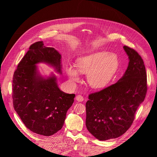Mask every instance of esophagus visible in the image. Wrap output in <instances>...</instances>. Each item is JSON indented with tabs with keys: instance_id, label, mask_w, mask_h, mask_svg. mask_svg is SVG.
Returning <instances> with one entry per match:
<instances>
[{
	"instance_id": "obj_1",
	"label": "esophagus",
	"mask_w": 157,
	"mask_h": 157,
	"mask_svg": "<svg viewBox=\"0 0 157 157\" xmlns=\"http://www.w3.org/2000/svg\"><path fill=\"white\" fill-rule=\"evenodd\" d=\"M76 100L78 101H82L84 100V98L81 95H77V96H76Z\"/></svg>"
}]
</instances>
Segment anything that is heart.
Segmentation results:
<instances>
[{
  "instance_id": "b5f03b06",
  "label": "heart",
  "mask_w": 157,
  "mask_h": 157,
  "mask_svg": "<svg viewBox=\"0 0 157 157\" xmlns=\"http://www.w3.org/2000/svg\"><path fill=\"white\" fill-rule=\"evenodd\" d=\"M118 56L107 51H97L80 57L76 60L78 71L72 65L66 68L70 80L73 82L80 80V73L87 74L88 83L94 88L105 86L111 81L118 67Z\"/></svg>"
}]
</instances>
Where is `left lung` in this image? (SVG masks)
<instances>
[{
    "label": "left lung",
    "instance_id": "8db88e82",
    "mask_svg": "<svg viewBox=\"0 0 157 157\" xmlns=\"http://www.w3.org/2000/svg\"><path fill=\"white\" fill-rule=\"evenodd\" d=\"M124 49L130 59L124 76L117 82L89 94L86 103V128L99 140L117 138L124 134L147 94L143 59L134 49L127 46Z\"/></svg>",
    "mask_w": 157,
    "mask_h": 157
}]
</instances>
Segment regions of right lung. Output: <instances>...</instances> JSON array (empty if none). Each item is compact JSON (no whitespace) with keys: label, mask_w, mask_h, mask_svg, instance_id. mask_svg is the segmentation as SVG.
I'll return each mask as SVG.
<instances>
[{"label":"right lung","mask_w":157,"mask_h":157,"mask_svg":"<svg viewBox=\"0 0 157 157\" xmlns=\"http://www.w3.org/2000/svg\"><path fill=\"white\" fill-rule=\"evenodd\" d=\"M42 61L61 73V55L58 51L44 46L42 41L31 44L13 75V105L28 129L50 136L61 129L75 94L61 91L54 76L47 79L38 76L35 65Z\"/></svg>","instance_id":"obj_1"}]
</instances>
